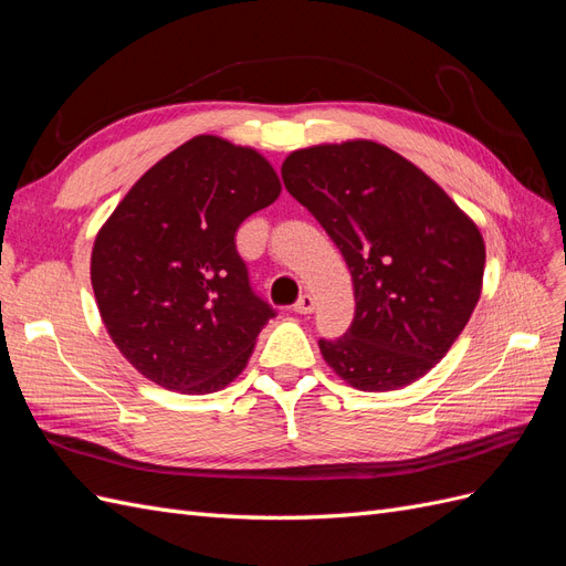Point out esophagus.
<instances>
[{"label": "esophagus", "mask_w": 566, "mask_h": 566, "mask_svg": "<svg viewBox=\"0 0 566 566\" xmlns=\"http://www.w3.org/2000/svg\"><path fill=\"white\" fill-rule=\"evenodd\" d=\"M314 306H316V302H314V297L312 295H302L297 302H295V314H302V316H306V314H312L314 312Z\"/></svg>", "instance_id": "1"}]
</instances>
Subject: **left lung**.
Instances as JSON below:
<instances>
[{"instance_id": "1", "label": "left lung", "mask_w": 566, "mask_h": 566, "mask_svg": "<svg viewBox=\"0 0 566 566\" xmlns=\"http://www.w3.org/2000/svg\"><path fill=\"white\" fill-rule=\"evenodd\" d=\"M281 175L352 271L354 321L318 339L325 364L361 391L420 380L482 295L486 248L474 221L420 167L368 139L293 150Z\"/></svg>"}]
</instances>
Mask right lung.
<instances>
[{
	"label": "right lung",
	"mask_w": 566,
	"mask_h": 566,
	"mask_svg": "<svg viewBox=\"0 0 566 566\" xmlns=\"http://www.w3.org/2000/svg\"><path fill=\"white\" fill-rule=\"evenodd\" d=\"M279 196L262 153L200 134L119 200L96 233L92 287L115 347L144 378L210 394L243 373L276 312L252 293L235 231Z\"/></svg>",
	"instance_id": "obj_1"
}]
</instances>
